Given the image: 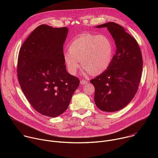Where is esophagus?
<instances>
[{
    "label": "esophagus",
    "instance_id": "1",
    "mask_svg": "<svg viewBox=\"0 0 158 158\" xmlns=\"http://www.w3.org/2000/svg\"><path fill=\"white\" fill-rule=\"evenodd\" d=\"M80 83H81V84H82V85H84V84H85L88 83V82H87L86 80H84V79H82V80L81 81Z\"/></svg>",
    "mask_w": 158,
    "mask_h": 158
}]
</instances>
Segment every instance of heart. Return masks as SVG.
<instances>
[{
    "instance_id": "1",
    "label": "heart",
    "mask_w": 158,
    "mask_h": 158,
    "mask_svg": "<svg viewBox=\"0 0 158 158\" xmlns=\"http://www.w3.org/2000/svg\"><path fill=\"white\" fill-rule=\"evenodd\" d=\"M114 47L111 40L104 35L81 34L69 45L64 51V60L70 73L76 74L81 62L84 72L98 75L106 71L113 57Z\"/></svg>"
}]
</instances>
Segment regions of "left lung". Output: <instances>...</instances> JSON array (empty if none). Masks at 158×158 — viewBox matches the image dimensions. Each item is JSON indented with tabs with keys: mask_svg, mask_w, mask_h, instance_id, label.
Listing matches in <instances>:
<instances>
[{
	"mask_svg": "<svg viewBox=\"0 0 158 158\" xmlns=\"http://www.w3.org/2000/svg\"><path fill=\"white\" fill-rule=\"evenodd\" d=\"M107 27L116 46L108 69L90 81L95 87L94 102L102 111L115 112L126 106L136 94L143 71L139 45L124 28L115 22L96 26Z\"/></svg>",
	"mask_w": 158,
	"mask_h": 158,
	"instance_id": "1",
	"label": "left lung"
}]
</instances>
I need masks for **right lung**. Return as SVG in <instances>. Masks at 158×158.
I'll use <instances>...</instances> for the list:
<instances>
[{
    "label": "right lung",
    "mask_w": 158,
    "mask_h": 158,
    "mask_svg": "<svg viewBox=\"0 0 158 158\" xmlns=\"http://www.w3.org/2000/svg\"><path fill=\"white\" fill-rule=\"evenodd\" d=\"M68 31L40 25L19 53L17 71L22 91L36 111L48 117L64 113L80 82L65 69L63 46Z\"/></svg>",
    "instance_id": "right-lung-1"
}]
</instances>
